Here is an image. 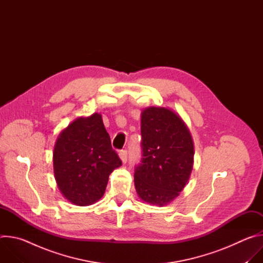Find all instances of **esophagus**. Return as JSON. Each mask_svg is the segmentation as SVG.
Segmentation results:
<instances>
[{
  "label": "esophagus",
  "instance_id": "esophagus-1",
  "mask_svg": "<svg viewBox=\"0 0 263 263\" xmlns=\"http://www.w3.org/2000/svg\"><path fill=\"white\" fill-rule=\"evenodd\" d=\"M120 158L122 160L123 163H126L127 162V159H128V152L126 151V149H123V151L120 152Z\"/></svg>",
  "mask_w": 263,
  "mask_h": 263
}]
</instances>
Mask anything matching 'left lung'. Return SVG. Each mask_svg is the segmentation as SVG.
I'll return each mask as SVG.
<instances>
[{
	"instance_id": "left-lung-1",
	"label": "left lung",
	"mask_w": 263,
	"mask_h": 263,
	"mask_svg": "<svg viewBox=\"0 0 263 263\" xmlns=\"http://www.w3.org/2000/svg\"><path fill=\"white\" fill-rule=\"evenodd\" d=\"M141 163L134 185L145 203L164 206L175 200L189 181L194 165L190 129L171 109L148 107L141 112Z\"/></svg>"
}]
</instances>
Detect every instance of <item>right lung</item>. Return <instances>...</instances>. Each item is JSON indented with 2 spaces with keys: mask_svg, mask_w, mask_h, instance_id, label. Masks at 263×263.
<instances>
[{
  "mask_svg": "<svg viewBox=\"0 0 263 263\" xmlns=\"http://www.w3.org/2000/svg\"><path fill=\"white\" fill-rule=\"evenodd\" d=\"M53 165L58 189L70 203L87 206L103 197L109 175L122 161L100 114L74 120L59 134Z\"/></svg>",
  "mask_w": 263,
  "mask_h": 263,
  "instance_id": "1",
  "label": "right lung"
}]
</instances>
